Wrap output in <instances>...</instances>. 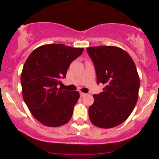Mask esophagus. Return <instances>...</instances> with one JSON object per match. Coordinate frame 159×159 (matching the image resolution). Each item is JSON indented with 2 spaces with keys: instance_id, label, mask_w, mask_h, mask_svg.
Masks as SVG:
<instances>
[{
  "instance_id": "obj_1",
  "label": "esophagus",
  "mask_w": 159,
  "mask_h": 159,
  "mask_svg": "<svg viewBox=\"0 0 159 159\" xmlns=\"http://www.w3.org/2000/svg\"><path fill=\"white\" fill-rule=\"evenodd\" d=\"M85 95H86L85 93H83V92H81V91H80V96H81V98L84 97V96H85Z\"/></svg>"
}]
</instances>
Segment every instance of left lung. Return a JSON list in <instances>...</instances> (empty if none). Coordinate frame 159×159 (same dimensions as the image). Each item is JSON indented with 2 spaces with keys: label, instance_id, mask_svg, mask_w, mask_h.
<instances>
[{
  "label": "left lung",
  "instance_id": "8db88e82",
  "mask_svg": "<svg viewBox=\"0 0 159 159\" xmlns=\"http://www.w3.org/2000/svg\"><path fill=\"white\" fill-rule=\"evenodd\" d=\"M94 65L97 83L105 84L94 94L89 108V118L97 127L110 129L129 117L139 98L140 79L134 61L126 51L115 46L88 48Z\"/></svg>",
  "mask_w": 159,
  "mask_h": 159
}]
</instances>
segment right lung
Instances as JSON below:
<instances>
[{
    "mask_svg": "<svg viewBox=\"0 0 159 159\" xmlns=\"http://www.w3.org/2000/svg\"><path fill=\"white\" fill-rule=\"evenodd\" d=\"M83 51L62 44H45L34 50L25 61L20 76L24 101L44 125L59 127L70 121L79 92L57 85Z\"/></svg>",
    "mask_w": 159,
    "mask_h": 159,
    "instance_id": "obj_1",
    "label": "right lung"
}]
</instances>
